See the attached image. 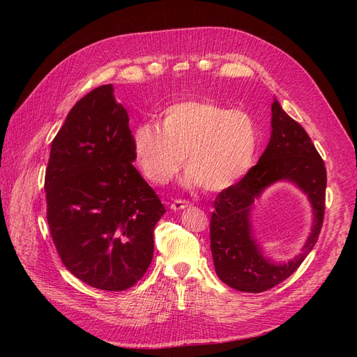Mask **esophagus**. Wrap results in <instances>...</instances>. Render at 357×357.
Here are the masks:
<instances>
[{"mask_svg": "<svg viewBox=\"0 0 357 357\" xmlns=\"http://www.w3.org/2000/svg\"><path fill=\"white\" fill-rule=\"evenodd\" d=\"M188 207H190V204L188 202V201H183V199H176L174 202L171 204V210L172 211H180V210H185V208H188Z\"/></svg>", "mask_w": 357, "mask_h": 357, "instance_id": "34e87169", "label": "esophagus"}]
</instances>
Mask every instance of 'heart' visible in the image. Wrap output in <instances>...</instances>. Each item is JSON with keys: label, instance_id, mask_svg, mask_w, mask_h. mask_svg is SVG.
<instances>
[{"label": "heart", "instance_id": "1", "mask_svg": "<svg viewBox=\"0 0 357 357\" xmlns=\"http://www.w3.org/2000/svg\"><path fill=\"white\" fill-rule=\"evenodd\" d=\"M261 131L243 109L210 100H183L159 114V126L138 125L132 152L139 169L153 185H167L183 165L185 183L208 192L234 186L253 167Z\"/></svg>", "mask_w": 357, "mask_h": 357}]
</instances>
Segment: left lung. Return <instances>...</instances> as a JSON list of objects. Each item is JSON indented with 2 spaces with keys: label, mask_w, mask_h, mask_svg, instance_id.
<instances>
[{
  "label": "left lung",
  "mask_w": 357,
  "mask_h": 357,
  "mask_svg": "<svg viewBox=\"0 0 357 357\" xmlns=\"http://www.w3.org/2000/svg\"><path fill=\"white\" fill-rule=\"evenodd\" d=\"M271 138L257 164L214 201L210 222V247L215 274L229 287L261 294L294 274L316 245L325 215L326 168L311 138L283 109L271 105ZM289 181L304 191L313 208V225L301 253L287 263L263 256L254 238L251 210L254 201L274 182Z\"/></svg>",
  "instance_id": "8db88e82"
}]
</instances>
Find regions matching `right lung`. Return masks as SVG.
Here are the masks:
<instances>
[{
    "instance_id": "add662e5",
    "label": "right lung",
    "mask_w": 357,
    "mask_h": 357,
    "mask_svg": "<svg viewBox=\"0 0 357 357\" xmlns=\"http://www.w3.org/2000/svg\"><path fill=\"white\" fill-rule=\"evenodd\" d=\"M113 84L70 110L50 147L47 223L62 264L92 287L134 286L153 259V229L167 211L132 165V132Z\"/></svg>"
}]
</instances>
